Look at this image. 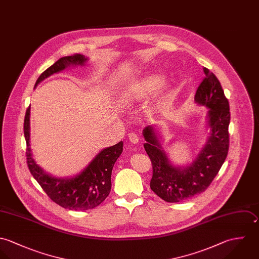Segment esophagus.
I'll return each instance as SVG.
<instances>
[{
	"instance_id": "34e87169",
	"label": "esophagus",
	"mask_w": 259,
	"mask_h": 259,
	"mask_svg": "<svg viewBox=\"0 0 259 259\" xmlns=\"http://www.w3.org/2000/svg\"><path fill=\"white\" fill-rule=\"evenodd\" d=\"M128 137H129L130 142H131V143H133V144H137V143L139 142V137L137 136V134H136V133L131 132V133H129V134H128Z\"/></svg>"
}]
</instances>
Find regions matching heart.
<instances>
[{
  "label": "heart",
  "instance_id": "b5f03b06",
  "mask_svg": "<svg viewBox=\"0 0 259 259\" xmlns=\"http://www.w3.org/2000/svg\"><path fill=\"white\" fill-rule=\"evenodd\" d=\"M161 82L162 78L159 75H150L144 77L134 82L126 89L124 93V98L127 102L140 100L153 92Z\"/></svg>",
  "mask_w": 259,
  "mask_h": 259
}]
</instances>
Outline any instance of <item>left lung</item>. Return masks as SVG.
Listing matches in <instances>:
<instances>
[{"label": "left lung", "mask_w": 259, "mask_h": 259, "mask_svg": "<svg viewBox=\"0 0 259 259\" xmlns=\"http://www.w3.org/2000/svg\"><path fill=\"white\" fill-rule=\"evenodd\" d=\"M203 71L205 77L194 99L209 109L207 122L210 134L206 144L191 163L182 167L173 165L162 149L154 127L147 126L143 130L144 148L153 167L150 187L166 202H179L205 191L228 154L229 103L216 76L207 68Z\"/></svg>", "instance_id": "8db88e82"}]
</instances>
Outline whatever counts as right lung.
<instances>
[{
  "label": "right lung",
  "instance_id": "right-lung-1",
  "mask_svg": "<svg viewBox=\"0 0 259 259\" xmlns=\"http://www.w3.org/2000/svg\"><path fill=\"white\" fill-rule=\"evenodd\" d=\"M84 55L75 54L59 59L38 78L35 86L55 73L70 66L84 65ZM30 107L24 120V134L27 143L26 156L29 170L46 194L58 205L76 211H85L100 205L111 190V174L116 160L123 151V142L107 147L95 156L89 165L71 178H58L46 173L34 160L30 148Z\"/></svg>",
  "mask_w": 259,
  "mask_h": 259
}]
</instances>
